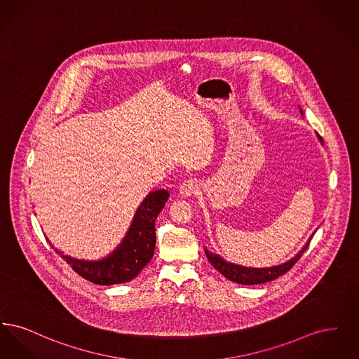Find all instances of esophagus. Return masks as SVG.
<instances>
[{
    "mask_svg": "<svg viewBox=\"0 0 359 359\" xmlns=\"http://www.w3.org/2000/svg\"><path fill=\"white\" fill-rule=\"evenodd\" d=\"M199 191V183L196 179H187L184 180L180 187H179V192L182 196L188 198V196H192V195H196Z\"/></svg>",
    "mask_w": 359,
    "mask_h": 359,
    "instance_id": "34e87169",
    "label": "esophagus"
}]
</instances>
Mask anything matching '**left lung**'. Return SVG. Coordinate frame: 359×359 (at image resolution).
Segmentation results:
<instances>
[{
  "label": "left lung",
  "instance_id": "obj_1",
  "mask_svg": "<svg viewBox=\"0 0 359 359\" xmlns=\"http://www.w3.org/2000/svg\"><path fill=\"white\" fill-rule=\"evenodd\" d=\"M319 140L322 141V137L319 136ZM311 241V238H309ZM309 241L306 243V246L297 253V256L293 257L288 262L273 266V268H262V269H257V268H243L238 266L230 262H226L219 256H215L210 252L205 250V256L208 258L210 264L219 272L223 274L226 278H229L230 281H234L237 284H243V285H255V284H262V283H268L272 281L274 278L287 273L290 271V268L300 259V257L303 256V253L307 250Z\"/></svg>",
  "mask_w": 359,
  "mask_h": 359
}]
</instances>
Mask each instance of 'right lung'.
<instances>
[{"label":"right lung","mask_w":359,"mask_h":359,"mask_svg":"<svg viewBox=\"0 0 359 359\" xmlns=\"http://www.w3.org/2000/svg\"><path fill=\"white\" fill-rule=\"evenodd\" d=\"M170 198L165 189L151 192L140 205L132 226L120 246L101 261H81L57 255L79 276L98 285H114L133 280L152 259L156 248L154 222Z\"/></svg>","instance_id":"1"}]
</instances>
